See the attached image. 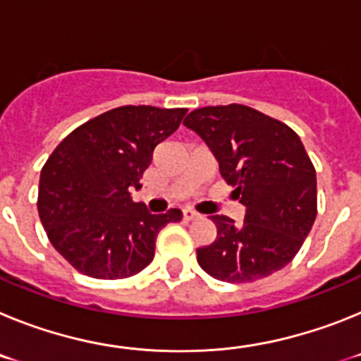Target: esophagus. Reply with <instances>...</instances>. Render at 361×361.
<instances>
[{
  "instance_id": "esophagus-1",
  "label": "esophagus",
  "mask_w": 361,
  "mask_h": 361,
  "mask_svg": "<svg viewBox=\"0 0 361 361\" xmlns=\"http://www.w3.org/2000/svg\"><path fill=\"white\" fill-rule=\"evenodd\" d=\"M183 216H184V219H186V220H195V219H199V213H197V212H193V209H190V208H186V209H184V212H183Z\"/></svg>"
}]
</instances>
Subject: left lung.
I'll list each match as a JSON object with an SVG mask.
<instances>
[{"instance_id":"8db88e82","label":"left lung","mask_w":361,"mask_h":361,"mask_svg":"<svg viewBox=\"0 0 361 361\" xmlns=\"http://www.w3.org/2000/svg\"><path fill=\"white\" fill-rule=\"evenodd\" d=\"M184 126L202 139L244 204L242 224L213 215L216 238L197 250L209 276L244 283L291 262L317 219V171L300 137L244 104L193 110Z\"/></svg>"}]
</instances>
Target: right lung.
<instances>
[{"label":"right lung","instance_id":"right-lung-1","mask_svg":"<svg viewBox=\"0 0 361 361\" xmlns=\"http://www.w3.org/2000/svg\"><path fill=\"white\" fill-rule=\"evenodd\" d=\"M186 108L121 106L66 135L39 177L37 209L49 240L79 273L128 279L155 255V240L183 212L152 215L133 202L155 146L178 128Z\"/></svg>","mask_w":361,"mask_h":361}]
</instances>
